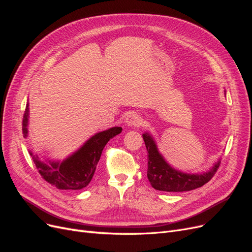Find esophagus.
<instances>
[{
    "mask_svg": "<svg viewBox=\"0 0 252 252\" xmlns=\"http://www.w3.org/2000/svg\"><path fill=\"white\" fill-rule=\"evenodd\" d=\"M126 124L129 127H139L142 124V118L139 113L130 112L126 117Z\"/></svg>",
    "mask_w": 252,
    "mask_h": 252,
    "instance_id": "34e87169",
    "label": "esophagus"
}]
</instances>
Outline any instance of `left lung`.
<instances>
[{"label": "left lung", "mask_w": 252, "mask_h": 252, "mask_svg": "<svg viewBox=\"0 0 252 252\" xmlns=\"http://www.w3.org/2000/svg\"><path fill=\"white\" fill-rule=\"evenodd\" d=\"M143 139L148 151L147 178L151 186L159 191L181 192L202 187L212 179L220 163H216L207 172L184 173L175 170L165 161L158 152L156 141L148 132L143 133Z\"/></svg>", "instance_id": "1"}]
</instances>
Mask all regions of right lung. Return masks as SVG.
Returning <instances> with one entry per match:
<instances>
[{
  "label": "right lung",
  "mask_w": 252,
  "mask_h": 252,
  "mask_svg": "<svg viewBox=\"0 0 252 252\" xmlns=\"http://www.w3.org/2000/svg\"><path fill=\"white\" fill-rule=\"evenodd\" d=\"M29 104L23 117V134L27 138L28 133ZM122 132V127H112L105 131L95 133L83 146L65 158L63 162H43L39 156L30 151L33 162L39 169L42 178L49 184L63 190H80L86 187L95 172L105 145L110 139Z\"/></svg>",
  "instance_id": "add662e5"
}]
</instances>
